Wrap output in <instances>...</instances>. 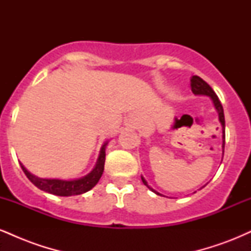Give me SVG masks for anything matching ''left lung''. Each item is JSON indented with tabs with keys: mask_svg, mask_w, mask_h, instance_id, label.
<instances>
[{
	"mask_svg": "<svg viewBox=\"0 0 251 251\" xmlns=\"http://www.w3.org/2000/svg\"><path fill=\"white\" fill-rule=\"evenodd\" d=\"M191 91L192 93L196 94V96H206V97H210V99L212 100V102H214V106L216 108V111H217L218 113V119H220V123L222 125V129H223V145H222V148H223V154H224V144H226V119H224V112H223V106H222V103L220 101V99H218V97L216 96V93L214 92V89H212L210 86L204 81L203 79L197 75H194L191 77ZM142 180L143 183L145 184L148 188L151 190V191H153L155 195H159V192H157L155 190H153L151 188V186L149 185L148 181L145 180V178L142 177Z\"/></svg>",
	"mask_w": 251,
	"mask_h": 251,
	"instance_id": "left-lung-1",
	"label": "left lung"
}]
</instances>
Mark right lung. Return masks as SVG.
Listing matches in <instances>:
<instances>
[{
	"label": "right lung",
	"instance_id": "1",
	"mask_svg": "<svg viewBox=\"0 0 251 251\" xmlns=\"http://www.w3.org/2000/svg\"><path fill=\"white\" fill-rule=\"evenodd\" d=\"M106 142L102 145L101 150H100L99 158H98L96 166L94 169L86 175L85 177L79 178V179L73 180H62V179H46V178H39L36 176L31 175L27 169L20 163L22 170L36 188H39L42 191L48 192V194H53L56 196H63V197H68V196H75L85 194L91 190L92 188L97 185V183L101 178L103 172V165H105V155H106V146H107Z\"/></svg>",
	"mask_w": 251,
	"mask_h": 251
}]
</instances>
